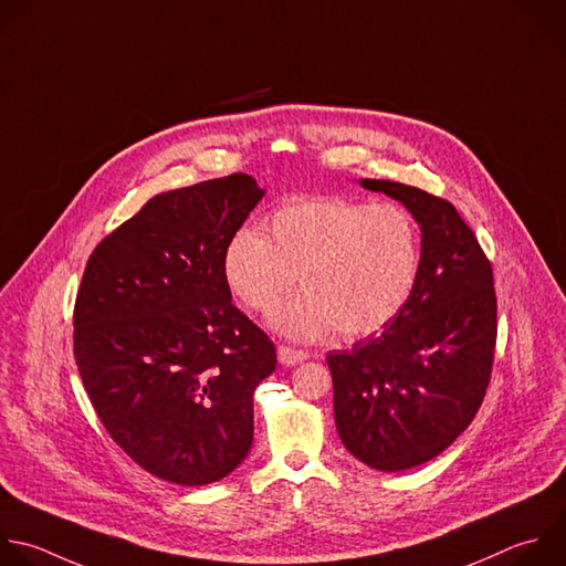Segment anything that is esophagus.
<instances>
[{
    "mask_svg": "<svg viewBox=\"0 0 566 566\" xmlns=\"http://www.w3.org/2000/svg\"><path fill=\"white\" fill-rule=\"evenodd\" d=\"M277 359H280V364H284V366H295V364L308 359V353L282 344V346H277Z\"/></svg>",
    "mask_w": 566,
    "mask_h": 566,
    "instance_id": "obj_1",
    "label": "esophagus"
}]
</instances>
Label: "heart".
<instances>
[{"instance_id":"1","label":"heart","mask_w":566,"mask_h":566,"mask_svg":"<svg viewBox=\"0 0 566 566\" xmlns=\"http://www.w3.org/2000/svg\"><path fill=\"white\" fill-rule=\"evenodd\" d=\"M266 238L235 233L222 277L247 308L271 311L295 284L304 293L277 306V333L313 342L335 331L361 339L387 328L409 304L420 275V231L396 202L339 196L295 198L273 211Z\"/></svg>"}]
</instances>
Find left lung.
I'll return each instance as SVG.
<instances>
[{"instance_id":"obj_1","label":"left lung","mask_w":566,"mask_h":566,"mask_svg":"<svg viewBox=\"0 0 566 566\" xmlns=\"http://www.w3.org/2000/svg\"><path fill=\"white\" fill-rule=\"evenodd\" d=\"M407 207L422 231L416 291L378 335L326 355L342 444L378 471L440 455L475 418L493 368V271L455 207L416 186L359 179Z\"/></svg>"}]
</instances>
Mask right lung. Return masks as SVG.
I'll list each match as a JSON object with an SVG mask.
<instances>
[{
	"label": "right lung",
	"mask_w": 566,
	"mask_h": 566,
	"mask_svg": "<svg viewBox=\"0 0 566 566\" xmlns=\"http://www.w3.org/2000/svg\"><path fill=\"white\" fill-rule=\"evenodd\" d=\"M264 188L247 172L155 196L88 258L75 361L111 438L144 471L205 486L253 444L275 346L233 302L222 253Z\"/></svg>",
	"instance_id": "obj_1"
}]
</instances>
